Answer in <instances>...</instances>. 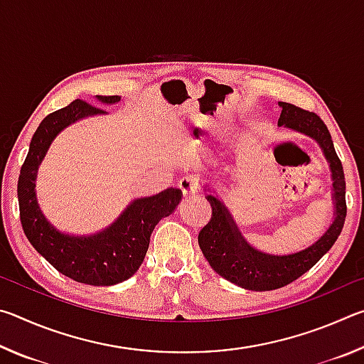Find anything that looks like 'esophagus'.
<instances>
[{
	"label": "esophagus",
	"instance_id": "1",
	"mask_svg": "<svg viewBox=\"0 0 364 364\" xmlns=\"http://www.w3.org/2000/svg\"><path fill=\"white\" fill-rule=\"evenodd\" d=\"M181 189V193L184 197H196L197 194L200 193V183L197 180L196 176H183V180L178 184Z\"/></svg>",
	"mask_w": 364,
	"mask_h": 364
}]
</instances>
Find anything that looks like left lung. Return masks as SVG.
<instances>
[{"instance_id":"obj_1","label":"left lung","mask_w":364,"mask_h":364,"mask_svg":"<svg viewBox=\"0 0 364 364\" xmlns=\"http://www.w3.org/2000/svg\"><path fill=\"white\" fill-rule=\"evenodd\" d=\"M281 115L278 127L297 132L315 139L329 164L332 180V204L334 220L318 241L306 249L287 255H269L250 245L239 231L230 208L212 186L205 184V199L210 202L212 218L199 232L202 254L221 278L228 279L247 291H274L300 278L319 262L334 245L341 234L347 205H345V176L342 162L338 160L331 133L316 114L308 112L294 104L279 102Z\"/></svg>"}]
</instances>
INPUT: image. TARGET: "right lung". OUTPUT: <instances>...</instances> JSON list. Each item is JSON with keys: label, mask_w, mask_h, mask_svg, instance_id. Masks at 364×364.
Listing matches in <instances>:
<instances>
[{"label": "right lung", "mask_w": 364, "mask_h": 364, "mask_svg": "<svg viewBox=\"0 0 364 364\" xmlns=\"http://www.w3.org/2000/svg\"><path fill=\"white\" fill-rule=\"evenodd\" d=\"M96 100L101 104H117L122 97L96 96ZM106 114V110L75 100L45 117L30 141L17 183L21 223L30 244L59 273L90 286H114L132 278L144 260L154 228L175 212L183 197L178 188L138 197L112 225L88 236H73L49 223L36 200L35 181L40 164L53 141L67 127L86 117Z\"/></svg>", "instance_id": "obj_1"}]
</instances>
